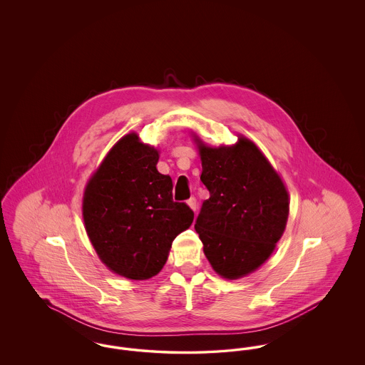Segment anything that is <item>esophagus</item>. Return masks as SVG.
<instances>
[{"label": "esophagus", "mask_w": 365, "mask_h": 365, "mask_svg": "<svg viewBox=\"0 0 365 365\" xmlns=\"http://www.w3.org/2000/svg\"><path fill=\"white\" fill-rule=\"evenodd\" d=\"M187 204H189V207H190V208L192 209L194 212L197 210V200H195L194 197H191L190 200L187 201Z\"/></svg>", "instance_id": "1"}]
</instances>
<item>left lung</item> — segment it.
Listing matches in <instances>:
<instances>
[{
	"mask_svg": "<svg viewBox=\"0 0 365 365\" xmlns=\"http://www.w3.org/2000/svg\"><path fill=\"white\" fill-rule=\"evenodd\" d=\"M201 182L208 189L194 228L213 269L238 279L275 249L289 216V194L257 146L240 138L212 149L200 143Z\"/></svg>",
	"mask_w": 365,
	"mask_h": 365,
	"instance_id": "obj_1",
	"label": "left lung"
}]
</instances>
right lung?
I'll return each instance as SVG.
<instances>
[{"label": "right lung", "mask_w": 365, "mask_h": 365, "mask_svg": "<svg viewBox=\"0 0 365 365\" xmlns=\"http://www.w3.org/2000/svg\"><path fill=\"white\" fill-rule=\"evenodd\" d=\"M158 152L135 134L123 137L90 179L83 197L87 235L105 265L125 278L157 275L194 212L173 198V179L160 174Z\"/></svg>", "instance_id": "obj_1"}]
</instances>
